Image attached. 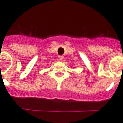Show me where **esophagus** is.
<instances>
[{"mask_svg": "<svg viewBox=\"0 0 123 123\" xmlns=\"http://www.w3.org/2000/svg\"><path fill=\"white\" fill-rule=\"evenodd\" d=\"M59 60H60V61H62V60H63V56H62V55H60V56H59Z\"/></svg>", "mask_w": 123, "mask_h": 123, "instance_id": "1", "label": "esophagus"}]
</instances>
